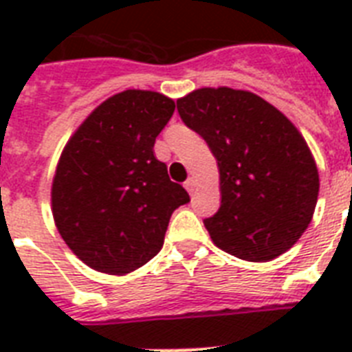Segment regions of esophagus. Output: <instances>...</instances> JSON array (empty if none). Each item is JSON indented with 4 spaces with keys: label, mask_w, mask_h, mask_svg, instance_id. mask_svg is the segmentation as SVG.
Listing matches in <instances>:
<instances>
[{
    "label": "esophagus",
    "mask_w": 352,
    "mask_h": 352,
    "mask_svg": "<svg viewBox=\"0 0 352 352\" xmlns=\"http://www.w3.org/2000/svg\"><path fill=\"white\" fill-rule=\"evenodd\" d=\"M184 188H186L190 193H193V190H195V181H193V179H188V181L184 182Z\"/></svg>",
    "instance_id": "obj_1"
}]
</instances>
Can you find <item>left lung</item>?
Returning a JSON list of instances; mask_svg holds the SVG:
<instances>
[{"instance_id": "1", "label": "left lung", "mask_w": 352, "mask_h": 352, "mask_svg": "<svg viewBox=\"0 0 352 352\" xmlns=\"http://www.w3.org/2000/svg\"><path fill=\"white\" fill-rule=\"evenodd\" d=\"M177 109L217 159L221 208L204 219L214 245L254 263L285 254L307 230L320 192L305 138L250 91L203 87Z\"/></svg>"}]
</instances>
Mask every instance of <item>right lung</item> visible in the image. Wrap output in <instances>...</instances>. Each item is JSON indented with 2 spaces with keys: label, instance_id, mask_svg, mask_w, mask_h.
I'll list each match as a JSON object with an SVG mask.
<instances>
[{
  "label": "right lung",
  "instance_id": "obj_1",
  "mask_svg": "<svg viewBox=\"0 0 352 352\" xmlns=\"http://www.w3.org/2000/svg\"><path fill=\"white\" fill-rule=\"evenodd\" d=\"M175 102L127 89L82 122L52 179V217L65 245L98 272L127 274L159 254L171 214L190 195L153 153Z\"/></svg>",
  "mask_w": 352,
  "mask_h": 352
}]
</instances>
